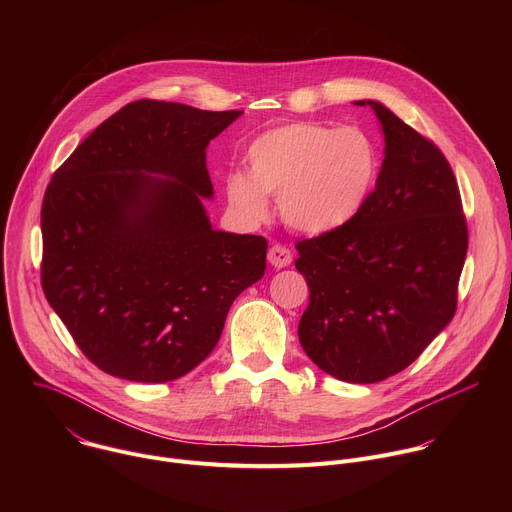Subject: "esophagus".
<instances>
[{"mask_svg": "<svg viewBox=\"0 0 512 512\" xmlns=\"http://www.w3.org/2000/svg\"><path fill=\"white\" fill-rule=\"evenodd\" d=\"M267 259H269V263H271L273 267L281 269V267H287L294 257H291V251H289L287 247H283V245H273V247L269 249V253H267Z\"/></svg>", "mask_w": 512, "mask_h": 512, "instance_id": "1", "label": "esophagus"}]
</instances>
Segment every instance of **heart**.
I'll return each mask as SVG.
<instances>
[{
	"mask_svg": "<svg viewBox=\"0 0 512 512\" xmlns=\"http://www.w3.org/2000/svg\"><path fill=\"white\" fill-rule=\"evenodd\" d=\"M245 174L227 178L229 204L247 218L265 214V194L277 196L283 221L308 235L342 229L369 198L377 152L356 127L287 123L251 141Z\"/></svg>",
	"mask_w": 512,
	"mask_h": 512,
	"instance_id": "heart-1",
	"label": "heart"
}]
</instances>
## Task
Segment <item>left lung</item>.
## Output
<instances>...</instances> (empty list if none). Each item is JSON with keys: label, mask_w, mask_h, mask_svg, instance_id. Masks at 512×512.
I'll return each instance as SVG.
<instances>
[{"label": "left lung", "mask_w": 512, "mask_h": 512, "mask_svg": "<svg viewBox=\"0 0 512 512\" xmlns=\"http://www.w3.org/2000/svg\"><path fill=\"white\" fill-rule=\"evenodd\" d=\"M354 105L375 111L385 158L348 225L296 245L310 287L298 336L324 373L364 385L407 369L450 324L468 229L444 154L383 103Z\"/></svg>", "instance_id": "obj_1"}]
</instances>
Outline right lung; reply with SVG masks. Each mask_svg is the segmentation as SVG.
<instances>
[{"instance_id":"obj_1","label":"right lung","mask_w":512,"mask_h":512,"mask_svg":"<svg viewBox=\"0 0 512 512\" xmlns=\"http://www.w3.org/2000/svg\"><path fill=\"white\" fill-rule=\"evenodd\" d=\"M243 111L141 99L103 121L42 202V287L97 367L135 383L184 377L212 352L267 241L216 231L208 143Z\"/></svg>"}]
</instances>
